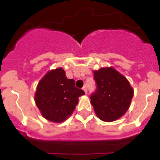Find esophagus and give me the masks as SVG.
<instances>
[{
    "mask_svg": "<svg viewBox=\"0 0 160 160\" xmlns=\"http://www.w3.org/2000/svg\"><path fill=\"white\" fill-rule=\"evenodd\" d=\"M83 90L85 91V94H87V87H86V85H84V86H83Z\"/></svg>",
    "mask_w": 160,
    "mask_h": 160,
    "instance_id": "obj_1",
    "label": "esophagus"
}]
</instances>
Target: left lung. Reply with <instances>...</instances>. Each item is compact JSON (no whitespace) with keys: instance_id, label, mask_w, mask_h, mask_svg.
<instances>
[{"instance_id":"left-lung-1","label":"left lung","mask_w":160,"mask_h":160,"mask_svg":"<svg viewBox=\"0 0 160 160\" xmlns=\"http://www.w3.org/2000/svg\"><path fill=\"white\" fill-rule=\"evenodd\" d=\"M96 90L90 95V103L101 120L114 121L128 110L134 95L133 88L124 76L113 67L94 71Z\"/></svg>"}]
</instances>
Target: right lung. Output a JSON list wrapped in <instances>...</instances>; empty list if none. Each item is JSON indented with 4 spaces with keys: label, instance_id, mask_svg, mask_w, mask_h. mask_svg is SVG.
Wrapping results in <instances>:
<instances>
[{
    "label": "right lung",
    "instance_id": "1",
    "mask_svg": "<svg viewBox=\"0 0 160 160\" xmlns=\"http://www.w3.org/2000/svg\"><path fill=\"white\" fill-rule=\"evenodd\" d=\"M85 92L75 87V80L65 76L62 68L49 71L39 82L35 101L44 118L60 123L70 116Z\"/></svg>",
    "mask_w": 160,
    "mask_h": 160
}]
</instances>
